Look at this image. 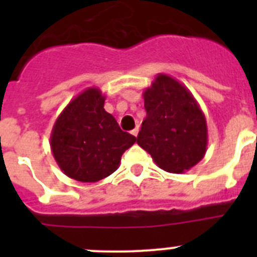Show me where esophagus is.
<instances>
[{"mask_svg": "<svg viewBox=\"0 0 257 257\" xmlns=\"http://www.w3.org/2000/svg\"><path fill=\"white\" fill-rule=\"evenodd\" d=\"M131 134H133V135H134V136H138V134H139V127L136 126V127H135V128H134V130H133V131H131Z\"/></svg>", "mask_w": 257, "mask_h": 257, "instance_id": "34e87169", "label": "esophagus"}]
</instances>
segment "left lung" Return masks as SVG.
Returning <instances> with one entry per match:
<instances>
[{
  "label": "left lung",
  "instance_id": "8db88e82",
  "mask_svg": "<svg viewBox=\"0 0 257 257\" xmlns=\"http://www.w3.org/2000/svg\"><path fill=\"white\" fill-rule=\"evenodd\" d=\"M147 117L138 144L160 169L183 174L207 151V122L192 92L178 79L160 73L143 92Z\"/></svg>",
  "mask_w": 257,
  "mask_h": 257
}]
</instances>
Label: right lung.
<instances>
[{"instance_id":"add662e5","label":"right lung","mask_w":257,"mask_h":257,"mask_svg":"<svg viewBox=\"0 0 257 257\" xmlns=\"http://www.w3.org/2000/svg\"><path fill=\"white\" fill-rule=\"evenodd\" d=\"M104 101L99 88H86L69 101L52 127V156L68 178L81 183H96L113 174L124 151L136 142L105 112Z\"/></svg>"}]
</instances>
